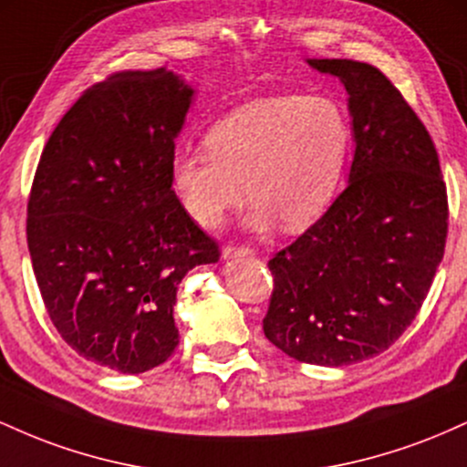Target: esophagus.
I'll list each match as a JSON object with an SVG mask.
<instances>
[{
    "label": "esophagus",
    "mask_w": 467,
    "mask_h": 467,
    "mask_svg": "<svg viewBox=\"0 0 467 467\" xmlns=\"http://www.w3.org/2000/svg\"><path fill=\"white\" fill-rule=\"evenodd\" d=\"M222 254L223 259H241V256H252L254 254V250L244 248V245H226Z\"/></svg>",
    "instance_id": "obj_1"
}]
</instances>
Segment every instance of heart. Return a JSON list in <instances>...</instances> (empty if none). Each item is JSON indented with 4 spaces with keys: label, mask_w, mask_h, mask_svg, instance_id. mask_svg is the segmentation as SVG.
Here are the masks:
<instances>
[{
    "label": "heart",
    "mask_w": 467,
    "mask_h": 467,
    "mask_svg": "<svg viewBox=\"0 0 467 467\" xmlns=\"http://www.w3.org/2000/svg\"><path fill=\"white\" fill-rule=\"evenodd\" d=\"M206 151L173 160L186 215L213 230L245 195L248 226L303 230L334 200L351 151V125L329 96L278 94L237 107L203 138Z\"/></svg>",
    "instance_id": "b5f03b06"
}]
</instances>
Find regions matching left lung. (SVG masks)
<instances>
[{
    "instance_id": "8db88e82",
    "label": "left lung",
    "mask_w": 467,
    "mask_h": 467,
    "mask_svg": "<svg viewBox=\"0 0 467 467\" xmlns=\"http://www.w3.org/2000/svg\"><path fill=\"white\" fill-rule=\"evenodd\" d=\"M349 94V184L270 259L264 334L298 362L345 367L387 351L415 320L443 259L446 182L431 133L368 63L307 58Z\"/></svg>"
}]
</instances>
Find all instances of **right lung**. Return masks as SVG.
Instances as JSON below:
<instances>
[{
    "label": "right lung",
    "mask_w": 467,
    "mask_h": 467,
    "mask_svg": "<svg viewBox=\"0 0 467 467\" xmlns=\"http://www.w3.org/2000/svg\"><path fill=\"white\" fill-rule=\"evenodd\" d=\"M192 96L166 67L111 74L61 118L32 182L26 234L47 316L118 373L169 360L178 285L222 254L171 189Z\"/></svg>",
    "instance_id": "add662e5"
}]
</instances>
